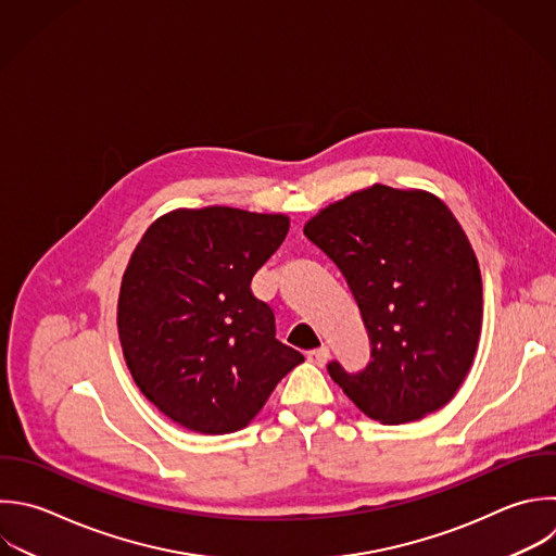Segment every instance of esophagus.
<instances>
[{"label":"esophagus","mask_w":556,"mask_h":556,"mask_svg":"<svg viewBox=\"0 0 556 556\" xmlns=\"http://www.w3.org/2000/svg\"><path fill=\"white\" fill-rule=\"evenodd\" d=\"M306 358H308L311 363H315V365L324 367V365L328 363V358H330V350H328L326 345H321V348H315V350H311V352L306 354Z\"/></svg>","instance_id":"34e87169"}]
</instances>
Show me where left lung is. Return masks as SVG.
I'll return each mask as SVG.
<instances>
[{"label": "left lung", "mask_w": 556, "mask_h": 556, "mask_svg": "<svg viewBox=\"0 0 556 556\" xmlns=\"http://www.w3.org/2000/svg\"><path fill=\"white\" fill-rule=\"evenodd\" d=\"M304 235L343 274L369 337L371 361L330 378L371 419L402 424L452 400L480 339L476 254L450 208L384 185L324 208Z\"/></svg>", "instance_id": "1"}]
</instances>
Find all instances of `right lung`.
Here are the masks:
<instances>
[{"mask_svg": "<svg viewBox=\"0 0 556 556\" xmlns=\"http://www.w3.org/2000/svg\"><path fill=\"white\" fill-rule=\"evenodd\" d=\"M285 215L211 206L161 217L124 274L117 326L130 374L169 419L235 432L304 361L276 339L252 278L282 245Z\"/></svg>", "mask_w": 556, "mask_h": 556, "instance_id": "right-lung-1", "label": "right lung"}]
</instances>
